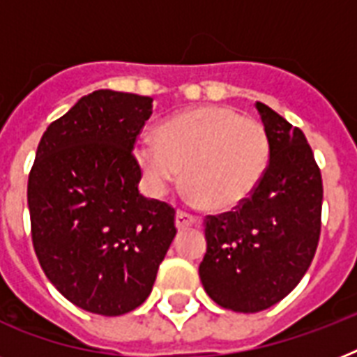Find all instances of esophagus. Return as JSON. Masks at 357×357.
<instances>
[{"label":"esophagus","mask_w":357,"mask_h":357,"mask_svg":"<svg viewBox=\"0 0 357 357\" xmlns=\"http://www.w3.org/2000/svg\"><path fill=\"white\" fill-rule=\"evenodd\" d=\"M196 224H198V218L195 215H189V213L181 211V209L176 213V226H178V229H187L190 226H196Z\"/></svg>","instance_id":"esophagus-1"}]
</instances>
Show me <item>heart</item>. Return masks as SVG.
Returning <instances> with one entry per match:
<instances>
[{
    "mask_svg": "<svg viewBox=\"0 0 357 357\" xmlns=\"http://www.w3.org/2000/svg\"><path fill=\"white\" fill-rule=\"evenodd\" d=\"M135 157L155 195L181 178L196 200L229 211L248 198L271 161V139L257 119L229 107H200L167 120Z\"/></svg>",
    "mask_w": 357,
    "mask_h": 357,
    "instance_id": "obj_1",
    "label": "heart"
}]
</instances>
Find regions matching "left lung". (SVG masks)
Wrapping results in <instances>:
<instances>
[{"label":"left lung","mask_w":357,"mask_h":357,"mask_svg":"<svg viewBox=\"0 0 357 357\" xmlns=\"http://www.w3.org/2000/svg\"><path fill=\"white\" fill-rule=\"evenodd\" d=\"M271 139V161L257 189L234 211L207 215L200 263L206 293L218 305L257 313L293 291L321 237L322 178L302 129L255 102Z\"/></svg>","instance_id":"8db88e82"}]
</instances>
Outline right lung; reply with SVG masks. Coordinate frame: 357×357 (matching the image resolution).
Here are the masks:
<instances>
[{
	"instance_id": "obj_1",
	"label": "right lung",
	"mask_w": 357,
	"mask_h": 357,
	"mask_svg": "<svg viewBox=\"0 0 357 357\" xmlns=\"http://www.w3.org/2000/svg\"><path fill=\"white\" fill-rule=\"evenodd\" d=\"M151 98L94 91L42 135L27 181L31 238L64 298L96 315L139 307L176 235V209L139 192L135 142Z\"/></svg>"
}]
</instances>
